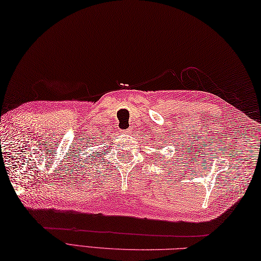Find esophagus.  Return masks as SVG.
Here are the masks:
<instances>
[{
    "mask_svg": "<svg viewBox=\"0 0 261 261\" xmlns=\"http://www.w3.org/2000/svg\"><path fill=\"white\" fill-rule=\"evenodd\" d=\"M130 132H131V130H130V129H127V130H123V131H122V134H124V135H129Z\"/></svg>",
    "mask_w": 261,
    "mask_h": 261,
    "instance_id": "obj_1",
    "label": "esophagus"
}]
</instances>
